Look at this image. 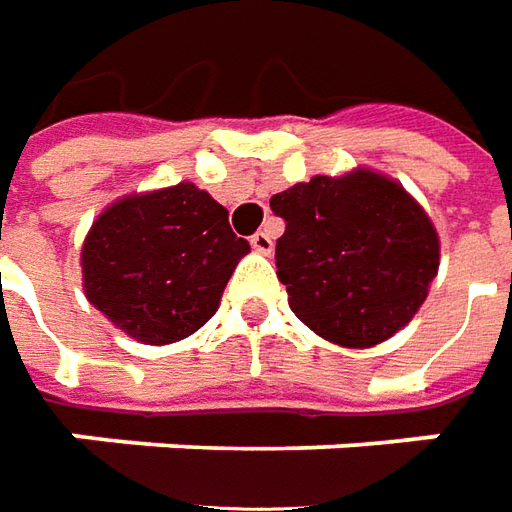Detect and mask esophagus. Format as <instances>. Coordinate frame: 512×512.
<instances>
[{
  "mask_svg": "<svg viewBox=\"0 0 512 512\" xmlns=\"http://www.w3.org/2000/svg\"><path fill=\"white\" fill-rule=\"evenodd\" d=\"M250 248L256 250V253H262V256H270L273 253V236L267 231H256L250 236Z\"/></svg>",
  "mask_w": 512,
  "mask_h": 512,
  "instance_id": "1",
  "label": "esophagus"
}]
</instances>
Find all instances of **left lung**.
Instances as JSON below:
<instances>
[{"label": "left lung", "instance_id": "obj_1", "mask_svg": "<svg viewBox=\"0 0 512 512\" xmlns=\"http://www.w3.org/2000/svg\"><path fill=\"white\" fill-rule=\"evenodd\" d=\"M270 208L287 222L276 276L315 335L369 349L423 307L440 267V236L400 183L369 168L318 174L273 194Z\"/></svg>", "mask_w": 512, "mask_h": 512}]
</instances>
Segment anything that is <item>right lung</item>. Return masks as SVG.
<instances>
[{"label": "right lung", "mask_w": 512, "mask_h": 512, "mask_svg": "<svg viewBox=\"0 0 512 512\" xmlns=\"http://www.w3.org/2000/svg\"><path fill=\"white\" fill-rule=\"evenodd\" d=\"M248 250L228 211L194 183L132 194L89 228L84 293L135 341L174 344L214 315Z\"/></svg>", "instance_id": "right-lung-1"}]
</instances>
